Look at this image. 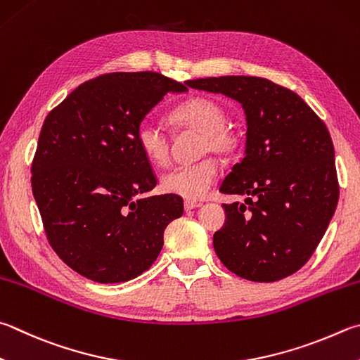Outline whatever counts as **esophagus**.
<instances>
[{"label": "esophagus", "mask_w": 360, "mask_h": 360, "mask_svg": "<svg viewBox=\"0 0 360 360\" xmlns=\"http://www.w3.org/2000/svg\"><path fill=\"white\" fill-rule=\"evenodd\" d=\"M201 205V202H197V201H192V200H186L184 201V209L186 211H191V209H195Z\"/></svg>", "instance_id": "obj_1"}]
</instances>
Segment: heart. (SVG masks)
<instances>
[{"label": "heart", "instance_id": "heart-1", "mask_svg": "<svg viewBox=\"0 0 360 360\" xmlns=\"http://www.w3.org/2000/svg\"><path fill=\"white\" fill-rule=\"evenodd\" d=\"M169 124L179 132H198V155L212 153L219 158H231L238 153L243 139L228 127V113L220 102L209 97H195L174 108L168 116ZM135 141L145 159L155 167H165L172 155L168 134L151 121H141L136 127ZM219 167L211 155L174 167L162 176V191L187 200L202 198L217 178Z\"/></svg>", "mask_w": 360, "mask_h": 360}]
</instances>
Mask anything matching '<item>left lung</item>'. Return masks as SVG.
Returning a JSON list of instances; mask_svg holds the SVG:
<instances>
[{
	"label": "left lung",
	"instance_id": "8db88e82",
	"mask_svg": "<svg viewBox=\"0 0 360 360\" xmlns=\"http://www.w3.org/2000/svg\"><path fill=\"white\" fill-rule=\"evenodd\" d=\"M187 86L243 103L245 155L221 193L247 195L224 205L214 250L226 269L252 282H277L299 271L323 239L338 202L334 145L328 127L294 91L261 77H209Z\"/></svg>",
	"mask_w": 360,
	"mask_h": 360
}]
</instances>
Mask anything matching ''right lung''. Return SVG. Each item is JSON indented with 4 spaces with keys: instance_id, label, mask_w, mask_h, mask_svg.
Instances as JSON below:
<instances>
[{
    "instance_id": "obj_1",
    "label": "right lung",
    "mask_w": 360,
    "mask_h": 360,
    "mask_svg": "<svg viewBox=\"0 0 360 360\" xmlns=\"http://www.w3.org/2000/svg\"><path fill=\"white\" fill-rule=\"evenodd\" d=\"M172 91L187 88L158 72H112L82 83L45 117L32 195L50 247L93 282H127L149 269L184 211L176 195L140 198L158 178L136 127Z\"/></svg>"
}]
</instances>
